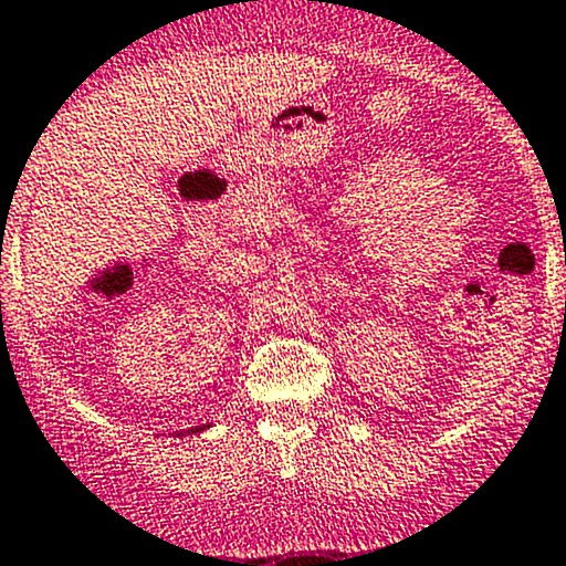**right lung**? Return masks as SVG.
Here are the masks:
<instances>
[{
    "instance_id": "add662e5",
    "label": "right lung",
    "mask_w": 566,
    "mask_h": 566,
    "mask_svg": "<svg viewBox=\"0 0 566 566\" xmlns=\"http://www.w3.org/2000/svg\"><path fill=\"white\" fill-rule=\"evenodd\" d=\"M202 429H205V427H193V429H191V434H193V431H202Z\"/></svg>"
}]
</instances>
